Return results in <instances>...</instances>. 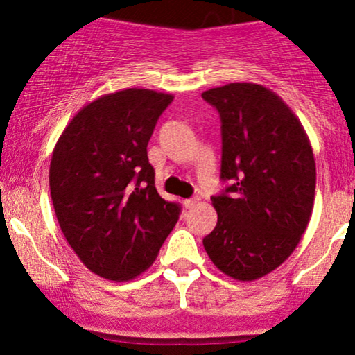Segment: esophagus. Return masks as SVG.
Returning a JSON list of instances; mask_svg holds the SVG:
<instances>
[{
  "mask_svg": "<svg viewBox=\"0 0 355 355\" xmlns=\"http://www.w3.org/2000/svg\"><path fill=\"white\" fill-rule=\"evenodd\" d=\"M200 198L198 197H191V198H187V200H183V205H185V209H191V207H195L198 203Z\"/></svg>",
  "mask_w": 355,
  "mask_h": 355,
  "instance_id": "34e87169",
  "label": "esophagus"
}]
</instances>
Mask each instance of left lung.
Masks as SVG:
<instances>
[{"mask_svg":"<svg viewBox=\"0 0 355 355\" xmlns=\"http://www.w3.org/2000/svg\"><path fill=\"white\" fill-rule=\"evenodd\" d=\"M220 115L229 182L211 197L218 220L203 247L223 274L255 280L295 250L315 193V162L302 125L282 98L254 83L202 93Z\"/></svg>","mask_w":355,"mask_h":355,"instance_id":"left-lung-1","label":"left lung"}]
</instances>
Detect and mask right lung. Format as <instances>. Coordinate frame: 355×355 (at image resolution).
Returning <instances> with one entry per match:
<instances>
[{
	"instance_id": "add662e5",
	"label": "right lung",
	"mask_w": 355,
	"mask_h": 355,
	"mask_svg": "<svg viewBox=\"0 0 355 355\" xmlns=\"http://www.w3.org/2000/svg\"><path fill=\"white\" fill-rule=\"evenodd\" d=\"M172 95L130 88L81 108L53 150L50 190L75 254L96 275L128 280L146 270L180 217L158 195L146 146Z\"/></svg>"
}]
</instances>
